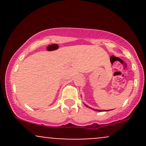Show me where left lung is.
<instances>
[{
    "instance_id": "left-lung-1",
    "label": "left lung",
    "mask_w": 146,
    "mask_h": 146,
    "mask_svg": "<svg viewBox=\"0 0 146 146\" xmlns=\"http://www.w3.org/2000/svg\"><path fill=\"white\" fill-rule=\"evenodd\" d=\"M84 104L85 105V106H86V107H88V106H87L86 104ZM88 108H90V107H88ZM92 109L93 110H95V111H98V112H102V111H108V110H98V109H94V108H92Z\"/></svg>"
}]
</instances>
